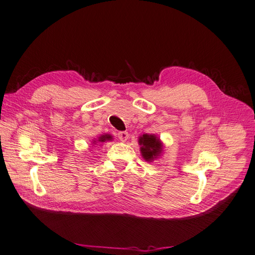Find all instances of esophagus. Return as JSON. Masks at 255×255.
I'll return each mask as SVG.
<instances>
[{
    "instance_id": "34e87169",
    "label": "esophagus",
    "mask_w": 255,
    "mask_h": 255,
    "mask_svg": "<svg viewBox=\"0 0 255 255\" xmlns=\"http://www.w3.org/2000/svg\"><path fill=\"white\" fill-rule=\"evenodd\" d=\"M118 137L121 141H126L129 137V134H128L127 131H120L118 133Z\"/></svg>"
}]
</instances>
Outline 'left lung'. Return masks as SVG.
Wrapping results in <instances>:
<instances>
[{
    "label": "left lung",
    "mask_w": 255,
    "mask_h": 255,
    "mask_svg": "<svg viewBox=\"0 0 255 255\" xmlns=\"http://www.w3.org/2000/svg\"><path fill=\"white\" fill-rule=\"evenodd\" d=\"M139 145L142 157L146 160H151L158 156V154L161 152V143L158 138L154 135L143 134L139 137Z\"/></svg>",
    "instance_id": "8db88e82"
}]
</instances>
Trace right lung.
I'll use <instances>...</instances> for the list:
<instances>
[{"instance_id":"obj_1","label":"right lung","mask_w":255,"mask_h":255,"mask_svg":"<svg viewBox=\"0 0 255 255\" xmlns=\"http://www.w3.org/2000/svg\"><path fill=\"white\" fill-rule=\"evenodd\" d=\"M110 138H112V136H110V135H102V136H100V137H99V141H105V140H108V139H110Z\"/></svg>"}]
</instances>
